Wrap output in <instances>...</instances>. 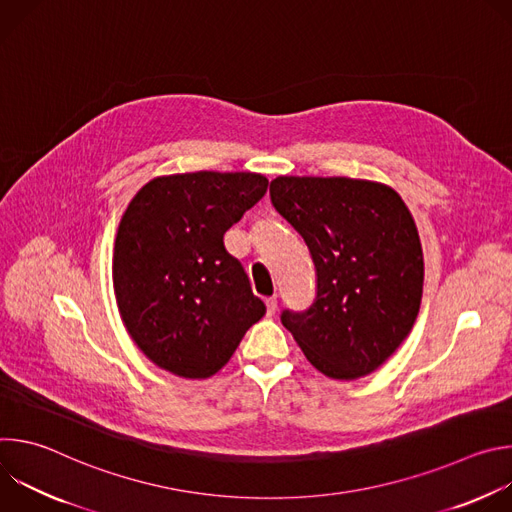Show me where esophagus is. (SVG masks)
<instances>
[{"mask_svg": "<svg viewBox=\"0 0 512 512\" xmlns=\"http://www.w3.org/2000/svg\"><path fill=\"white\" fill-rule=\"evenodd\" d=\"M265 306H267V316H273L275 310H277V298H275V296H273V298H267V300H265Z\"/></svg>", "mask_w": 512, "mask_h": 512, "instance_id": "obj_1", "label": "esophagus"}]
</instances>
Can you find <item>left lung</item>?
<instances>
[{"instance_id": "left-lung-1", "label": "left lung", "mask_w": 512, "mask_h": 512, "mask_svg": "<svg viewBox=\"0 0 512 512\" xmlns=\"http://www.w3.org/2000/svg\"><path fill=\"white\" fill-rule=\"evenodd\" d=\"M269 194L304 237L318 277L314 304L283 310L281 324L322 375H371L419 314L423 251L409 208L387 184L342 176H279Z\"/></svg>"}]
</instances>
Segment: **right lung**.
<instances>
[{
    "label": "right lung",
    "mask_w": 512,
    "mask_h": 512,
    "mask_svg": "<svg viewBox=\"0 0 512 512\" xmlns=\"http://www.w3.org/2000/svg\"><path fill=\"white\" fill-rule=\"evenodd\" d=\"M253 172H190L145 184L121 216L113 287L121 320L156 367L182 379L221 371L263 318L223 237L267 192Z\"/></svg>",
    "instance_id": "add662e5"
}]
</instances>
